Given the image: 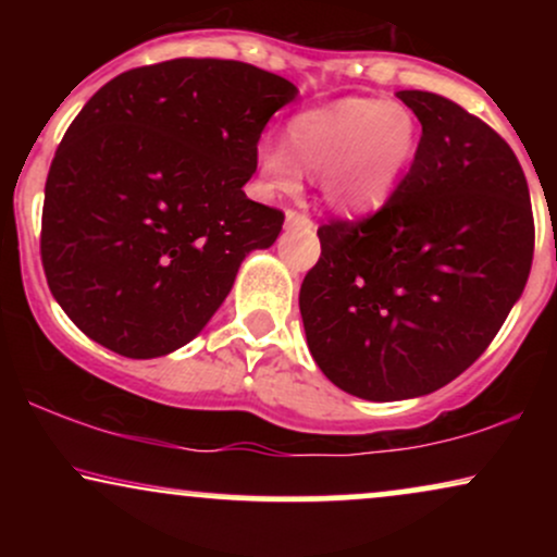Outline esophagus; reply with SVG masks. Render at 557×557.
Masks as SVG:
<instances>
[{
  "instance_id": "1",
  "label": "esophagus",
  "mask_w": 557,
  "mask_h": 557,
  "mask_svg": "<svg viewBox=\"0 0 557 557\" xmlns=\"http://www.w3.org/2000/svg\"><path fill=\"white\" fill-rule=\"evenodd\" d=\"M285 222H287V227H304V230H314V220H311L309 214L298 212V209H287V214H285Z\"/></svg>"
}]
</instances>
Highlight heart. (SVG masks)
Wrapping results in <instances>:
<instances>
[{
  "label": "heart",
  "instance_id": "b5f03b06",
  "mask_svg": "<svg viewBox=\"0 0 557 557\" xmlns=\"http://www.w3.org/2000/svg\"><path fill=\"white\" fill-rule=\"evenodd\" d=\"M417 144V120L398 101L343 99L293 117L287 149L264 146L259 168L280 194H293L304 170L319 177L332 209L369 214L398 188Z\"/></svg>",
  "mask_w": 557,
  "mask_h": 557
}]
</instances>
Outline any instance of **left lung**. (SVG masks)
I'll return each mask as SVG.
<instances>
[{"label": "left lung", "mask_w": 557, "mask_h": 557, "mask_svg": "<svg viewBox=\"0 0 557 557\" xmlns=\"http://www.w3.org/2000/svg\"><path fill=\"white\" fill-rule=\"evenodd\" d=\"M421 123L411 170L363 220L317 230L300 285L317 367L363 400L440 389L487 350L534 257L529 185L513 149L476 114L398 91Z\"/></svg>", "instance_id": "1"}]
</instances>
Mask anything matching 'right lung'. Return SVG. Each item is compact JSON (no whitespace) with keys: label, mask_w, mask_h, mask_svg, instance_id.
Here are the masks:
<instances>
[{"label":"right lung","mask_w":557,"mask_h":557,"mask_svg":"<svg viewBox=\"0 0 557 557\" xmlns=\"http://www.w3.org/2000/svg\"><path fill=\"white\" fill-rule=\"evenodd\" d=\"M298 88L246 62L181 57L101 86L57 146L41 264L75 327L127 359L190 343L285 214L251 201L257 144Z\"/></svg>","instance_id":"right-lung-1"}]
</instances>
